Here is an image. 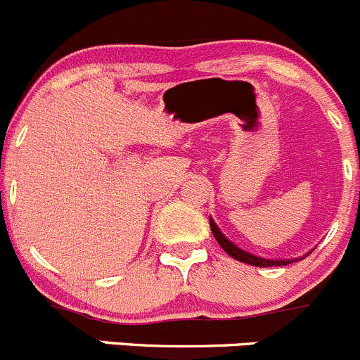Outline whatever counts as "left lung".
<instances>
[{
  "label": "left lung",
  "mask_w": 360,
  "mask_h": 360,
  "mask_svg": "<svg viewBox=\"0 0 360 360\" xmlns=\"http://www.w3.org/2000/svg\"><path fill=\"white\" fill-rule=\"evenodd\" d=\"M210 227H211V233H213V236L217 238L218 245H220V247L224 248V250H226L231 257H234L236 261H241V263H247V264H252V266H259V268L284 266V264L293 263V261H274V259H263V257L252 256V254H248V252L241 250V248H238L236 245L231 243V241L220 233V229L214 226V221L211 220V218H210ZM295 261H297V259H295Z\"/></svg>",
  "instance_id": "left-lung-1"
}]
</instances>
